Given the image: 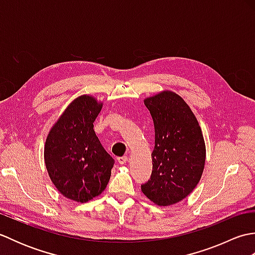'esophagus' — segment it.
<instances>
[{"label": "esophagus", "instance_id": "obj_1", "mask_svg": "<svg viewBox=\"0 0 255 255\" xmlns=\"http://www.w3.org/2000/svg\"><path fill=\"white\" fill-rule=\"evenodd\" d=\"M117 160L121 164H125V163H127V162H128V156L124 155V156H121V158H118Z\"/></svg>", "mask_w": 255, "mask_h": 255}]
</instances>
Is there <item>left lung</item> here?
Segmentation results:
<instances>
[{"mask_svg":"<svg viewBox=\"0 0 255 255\" xmlns=\"http://www.w3.org/2000/svg\"><path fill=\"white\" fill-rule=\"evenodd\" d=\"M154 125L152 174L141 192L164 207L181 202L197 186L206 161L205 140L191 107L175 92L143 100Z\"/></svg>","mask_w":255,"mask_h":255,"instance_id":"obj_1","label":"left lung"}]
</instances>
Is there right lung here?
<instances>
[{"label": "right lung", "instance_id": "right-lung-1", "mask_svg": "<svg viewBox=\"0 0 255 255\" xmlns=\"http://www.w3.org/2000/svg\"><path fill=\"white\" fill-rule=\"evenodd\" d=\"M103 102L83 94L74 99L52 125L44 159L48 174L62 196L86 203L101 195L111 178L114 160L94 131Z\"/></svg>", "mask_w": 255, "mask_h": 255}]
</instances>
